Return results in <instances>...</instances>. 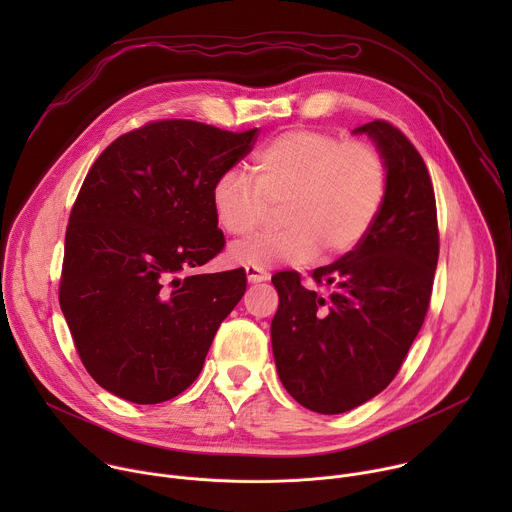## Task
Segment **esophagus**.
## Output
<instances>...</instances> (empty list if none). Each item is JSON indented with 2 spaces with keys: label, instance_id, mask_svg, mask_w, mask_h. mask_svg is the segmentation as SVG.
<instances>
[{
  "label": "esophagus",
  "instance_id": "34e87169",
  "mask_svg": "<svg viewBox=\"0 0 512 512\" xmlns=\"http://www.w3.org/2000/svg\"><path fill=\"white\" fill-rule=\"evenodd\" d=\"M245 273H247L249 283H261V281H267V279H269V273H267L263 267L247 265V267H245Z\"/></svg>",
  "mask_w": 512,
  "mask_h": 512
}]
</instances>
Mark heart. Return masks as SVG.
Here are the masks:
<instances>
[{
	"instance_id": "1",
	"label": "heart",
	"mask_w": 512,
	"mask_h": 512,
	"mask_svg": "<svg viewBox=\"0 0 512 512\" xmlns=\"http://www.w3.org/2000/svg\"><path fill=\"white\" fill-rule=\"evenodd\" d=\"M253 180L239 170L218 176L210 190L218 225L233 237L257 231L279 206L277 231L239 243L241 265L330 261L354 249L377 221L387 170L371 143L287 131L253 156Z\"/></svg>"
}]
</instances>
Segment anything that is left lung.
Masks as SVG:
<instances>
[{"mask_svg":"<svg viewBox=\"0 0 512 512\" xmlns=\"http://www.w3.org/2000/svg\"><path fill=\"white\" fill-rule=\"evenodd\" d=\"M354 133H367L385 162L377 221L352 251L314 269L328 296L306 289L298 271L271 277L277 375L300 405L324 415L367 403L395 379L425 320L440 255L435 194L413 143L381 119Z\"/></svg>","mask_w":512,"mask_h":512,"instance_id":"left-lung-1","label":"left lung"}]
</instances>
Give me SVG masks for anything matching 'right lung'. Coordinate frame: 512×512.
<instances>
[{"mask_svg":"<svg viewBox=\"0 0 512 512\" xmlns=\"http://www.w3.org/2000/svg\"><path fill=\"white\" fill-rule=\"evenodd\" d=\"M257 135L152 121L91 166L68 218L58 300L85 369L109 393L154 405L200 375L247 275L190 271L225 247L210 190Z\"/></svg>","mask_w":512,"mask_h":512,"instance_id":"add662e5","label":"right lung"}]
</instances>
